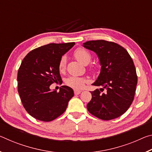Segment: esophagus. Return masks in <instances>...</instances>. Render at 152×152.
<instances>
[{"mask_svg":"<svg viewBox=\"0 0 152 152\" xmlns=\"http://www.w3.org/2000/svg\"><path fill=\"white\" fill-rule=\"evenodd\" d=\"M81 92H82V91H80V90H74V94H75V95H78V94H80Z\"/></svg>","mask_w":152,"mask_h":152,"instance_id":"esophagus-1","label":"esophagus"}]
</instances>
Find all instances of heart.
Listing matches in <instances>:
<instances>
[{
  "label": "heart",
  "mask_w": 152,
  "mask_h": 152,
  "mask_svg": "<svg viewBox=\"0 0 152 152\" xmlns=\"http://www.w3.org/2000/svg\"><path fill=\"white\" fill-rule=\"evenodd\" d=\"M74 56L77 60L83 64H88L92 59L91 53L89 51L83 48H78L74 51ZM66 58L65 56L61 57L58 64V69L60 72H63L66 68ZM98 66L96 64H91L90 68L92 71H96ZM87 79L85 77L70 76L66 78L65 84L68 86L76 89H80L83 88L84 84L87 82Z\"/></svg>",
  "instance_id": "b5f03b06"
}]
</instances>
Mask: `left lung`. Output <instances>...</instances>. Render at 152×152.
<instances>
[{
  "label": "left lung",
  "instance_id": "1",
  "mask_svg": "<svg viewBox=\"0 0 152 152\" xmlns=\"http://www.w3.org/2000/svg\"><path fill=\"white\" fill-rule=\"evenodd\" d=\"M83 46L96 53L102 66L92 84L102 88L91 92L87 109L100 119H116L127 111L134 99L137 76L132 58L124 48L115 42L92 40Z\"/></svg>",
  "mask_w": 152,
  "mask_h": 152
}]
</instances>
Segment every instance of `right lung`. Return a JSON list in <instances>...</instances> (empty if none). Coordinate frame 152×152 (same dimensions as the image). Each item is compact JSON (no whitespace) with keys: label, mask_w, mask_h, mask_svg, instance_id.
Returning <instances> with one entry per match:
<instances>
[{"label":"right lung","mask_w":152,"mask_h":152,"mask_svg":"<svg viewBox=\"0 0 152 152\" xmlns=\"http://www.w3.org/2000/svg\"><path fill=\"white\" fill-rule=\"evenodd\" d=\"M75 44L49 43L35 48L23 58L18 70V92L25 110L33 117L51 121L65 112L74 96L70 87L61 86L60 92L50 86L61 80L58 64L62 56Z\"/></svg>","instance_id":"add662e5"}]
</instances>
